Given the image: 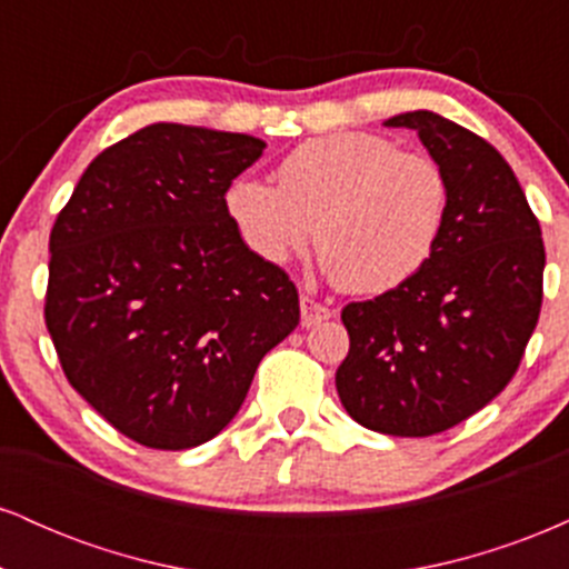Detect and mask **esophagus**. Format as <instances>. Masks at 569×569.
<instances>
[{
  "mask_svg": "<svg viewBox=\"0 0 569 569\" xmlns=\"http://www.w3.org/2000/svg\"><path fill=\"white\" fill-rule=\"evenodd\" d=\"M299 310H302V326H305V329H310V326H316L321 321H329V318L335 316V310H331V307L316 302V299L307 297V293L299 297Z\"/></svg>",
  "mask_w": 569,
  "mask_h": 569,
  "instance_id": "obj_1",
  "label": "esophagus"
}]
</instances>
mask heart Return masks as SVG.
Returning a JSON list of instances; mask_svg holds the SVG:
<instances>
[{"label": "heart", "mask_w": 569, "mask_h": 569, "mask_svg": "<svg viewBox=\"0 0 569 569\" xmlns=\"http://www.w3.org/2000/svg\"><path fill=\"white\" fill-rule=\"evenodd\" d=\"M276 176L278 187L234 179L227 189L240 240L283 264L316 227L318 257L350 293H382L415 276L439 246L452 202L441 162L363 130L299 143Z\"/></svg>", "instance_id": "b5f03b06"}]
</instances>
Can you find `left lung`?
<instances>
[{
	"label": "left lung",
	"mask_w": 569,
	"mask_h": 569,
	"mask_svg": "<svg viewBox=\"0 0 569 569\" xmlns=\"http://www.w3.org/2000/svg\"><path fill=\"white\" fill-rule=\"evenodd\" d=\"M452 184L439 246L396 289L350 302L342 407L388 436H433L485 409L511 382L538 326L546 248L519 181L492 143L447 117L407 112Z\"/></svg>",
	"instance_id": "1"
}]
</instances>
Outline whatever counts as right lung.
I'll use <instances>...</instances> for the list:
<instances>
[{"label":"right lung","mask_w":569,"mask_h":569,"mask_svg":"<svg viewBox=\"0 0 569 569\" xmlns=\"http://www.w3.org/2000/svg\"><path fill=\"white\" fill-rule=\"evenodd\" d=\"M264 141L154 122L90 162L50 232L44 323L71 388L152 449L211 441L299 293L240 240L224 194Z\"/></svg>","instance_id":"1"}]
</instances>
